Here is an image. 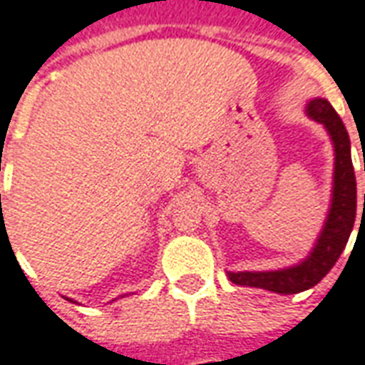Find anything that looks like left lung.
<instances>
[{"mask_svg":"<svg viewBox=\"0 0 365 365\" xmlns=\"http://www.w3.org/2000/svg\"><path fill=\"white\" fill-rule=\"evenodd\" d=\"M307 112L312 120L320 122L328 128L330 136H332L334 150H336L332 207L328 213L324 231L318 239L312 255L304 262L290 267V269L272 272H229V279L235 284L267 289L271 292H279V294H297L302 290L312 289L336 264L350 239L354 221H356V174H354V165H351L350 136H348L338 112L334 110L332 104L324 98L310 101Z\"/></svg>","mask_w":365,"mask_h":365,"instance_id":"left-lung-1","label":"left lung"}]
</instances>
